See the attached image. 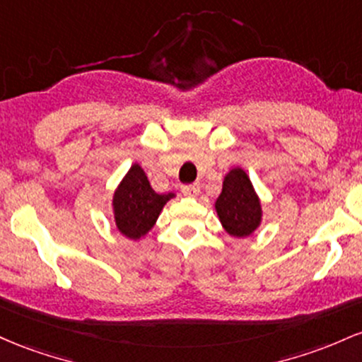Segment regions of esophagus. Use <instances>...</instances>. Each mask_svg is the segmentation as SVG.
Here are the masks:
<instances>
[{
	"label": "esophagus",
	"instance_id": "34e87169",
	"mask_svg": "<svg viewBox=\"0 0 362 362\" xmlns=\"http://www.w3.org/2000/svg\"><path fill=\"white\" fill-rule=\"evenodd\" d=\"M181 192L186 194V197H197L200 193V185L198 182H193V185H185L181 186Z\"/></svg>",
	"mask_w": 362,
	"mask_h": 362
}]
</instances>
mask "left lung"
Listing matches in <instances>:
<instances>
[{"label": "left lung", "instance_id": "obj_1", "mask_svg": "<svg viewBox=\"0 0 362 362\" xmlns=\"http://www.w3.org/2000/svg\"><path fill=\"white\" fill-rule=\"evenodd\" d=\"M221 224L234 238H247L262 224V203L250 177L241 168L230 169L215 200Z\"/></svg>", "mask_w": 362, "mask_h": 362}]
</instances>
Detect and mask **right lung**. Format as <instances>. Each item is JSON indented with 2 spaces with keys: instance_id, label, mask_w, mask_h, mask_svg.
Masks as SVG:
<instances>
[{
  "instance_id": "1",
  "label": "right lung",
  "mask_w": 362,
  "mask_h": 362,
  "mask_svg": "<svg viewBox=\"0 0 362 362\" xmlns=\"http://www.w3.org/2000/svg\"><path fill=\"white\" fill-rule=\"evenodd\" d=\"M174 197V193L153 192L145 170L140 164H133L112 197L117 230L133 241L144 238L156 226L165 203Z\"/></svg>"
}]
</instances>
